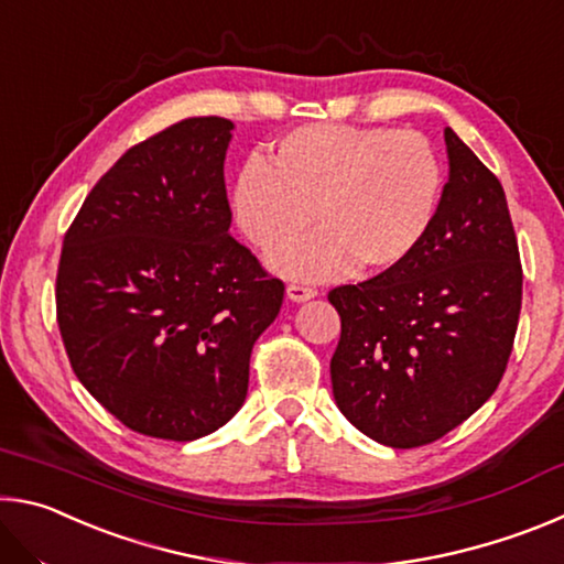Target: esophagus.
Returning <instances> with one entry per match:
<instances>
[{
    "label": "esophagus",
    "mask_w": 564,
    "mask_h": 564,
    "mask_svg": "<svg viewBox=\"0 0 564 564\" xmlns=\"http://www.w3.org/2000/svg\"><path fill=\"white\" fill-rule=\"evenodd\" d=\"M285 295H289L293 303H303V301L316 299L318 291L313 289V285H305V283H289V289H285Z\"/></svg>",
    "instance_id": "34e87169"
}]
</instances>
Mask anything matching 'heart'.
Instances as JSON below:
<instances>
[{"instance_id": "1", "label": "heart", "mask_w": 564, "mask_h": 564, "mask_svg": "<svg viewBox=\"0 0 564 564\" xmlns=\"http://www.w3.org/2000/svg\"><path fill=\"white\" fill-rule=\"evenodd\" d=\"M443 169L423 133L352 123H305L246 161L231 191L238 228L259 251L322 231L273 259L293 279H333L352 263L383 271L415 251L441 202Z\"/></svg>"}]
</instances>
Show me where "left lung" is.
<instances>
[{"label": "left lung", "instance_id": "8db88e82", "mask_svg": "<svg viewBox=\"0 0 564 564\" xmlns=\"http://www.w3.org/2000/svg\"><path fill=\"white\" fill-rule=\"evenodd\" d=\"M447 184L415 251L328 293L340 316L333 398L362 435L427 445L488 400L508 368L522 265L498 176L447 127Z\"/></svg>", "mask_w": 564, "mask_h": 564}]
</instances>
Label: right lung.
<instances>
[{
	"mask_svg": "<svg viewBox=\"0 0 564 564\" xmlns=\"http://www.w3.org/2000/svg\"><path fill=\"white\" fill-rule=\"evenodd\" d=\"M234 123L184 119L131 147L64 236L56 321L82 386L141 435L188 443L243 405L283 283L228 234Z\"/></svg>",
	"mask_w": 564,
	"mask_h": 564,
	"instance_id": "obj_1",
	"label": "right lung"
}]
</instances>
